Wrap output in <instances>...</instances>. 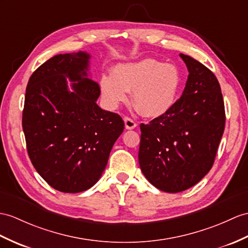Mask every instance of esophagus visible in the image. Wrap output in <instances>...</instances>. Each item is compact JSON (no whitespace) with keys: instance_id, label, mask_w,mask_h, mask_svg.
Listing matches in <instances>:
<instances>
[{"instance_id":"34e87169","label":"esophagus","mask_w":248,"mask_h":248,"mask_svg":"<svg viewBox=\"0 0 248 248\" xmlns=\"http://www.w3.org/2000/svg\"><path fill=\"white\" fill-rule=\"evenodd\" d=\"M124 123H125V128L126 129H134V128L137 127V123L135 122L134 120L128 118V117L124 118Z\"/></svg>"}]
</instances>
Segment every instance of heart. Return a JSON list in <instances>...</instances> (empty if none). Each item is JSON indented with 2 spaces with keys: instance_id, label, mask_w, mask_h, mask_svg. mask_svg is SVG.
Listing matches in <instances>:
<instances>
[{
  "instance_id": "obj_1",
  "label": "heart",
  "mask_w": 248,
  "mask_h": 248,
  "mask_svg": "<svg viewBox=\"0 0 248 248\" xmlns=\"http://www.w3.org/2000/svg\"><path fill=\"white\" fill-rule=\"evenodd\" d=\"M182 76L176 65L155 59H144L134 63L118 65L111 75L102 77L101 95L104 103L114 109L128 100L142 116L161 117L176 104Z\"/></svg>"
}]
</instances>
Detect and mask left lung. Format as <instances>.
<instances>
[{
    "label": "left lung",
    "mask_w": 248,
    "mask_h": 248,
    "mask_svg": "<svg viewBox=\"0 0 248 248\" xmlns=\"http://www.w3.org/2000/svg\"><path fill=\"white\" fill-rule=\"evenodd\" d=\"M180 57L189 72L183 93L167 113L140 125L139 148L145 178L171 194L190 188L210 170L225 127L218 78L194 58Z\"/></svg>",
    "instance_id": "1"
}]
</instances>
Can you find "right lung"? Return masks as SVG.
Returning a JSON list of instances; mask_svg holds the SVG:
<instances>
[{"instance_id":"obj_1","label":"right lung","mask_w":248,"mask_h":248,"mask_svg":"<svg viewBox=\"0 0 248 248\" xmlns=\"http://www.w3.org/2000/svg\"><path fill=\"white\" fill-rule=\"evenodd\" d=\"M85 51L57 54L30 77L22 126L28 155L52 188L76 194L103 173L124 129L118 113L96 104L99 84L88 77ZM74 81L68 89L67 78Z\"/></svg>"}]
</instances>
